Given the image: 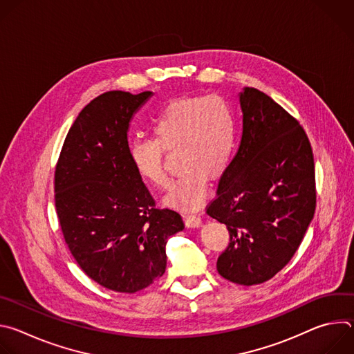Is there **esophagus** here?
Instances as JSON below:
<instances>
[{
	"mask_svg": "<svg viewBox=\"0 0 354 354\" xmlns=\"http://www.w3.org/2000/svg\"><path fill=\"white\" fill-rule=\"evenodd\" d=\"M185 223L189 228H197L201 224V218L197 214H186L185 216Z\"/></svg>",
	"mask_w": 354,
	"mask_h": 354,
	"instance_id": "34e87169",
	"label": "esophagus"
}]
</instances>
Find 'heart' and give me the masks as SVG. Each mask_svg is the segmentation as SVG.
I'll return each instance as SVG.
<instances>
[{
    "label": "heart",
    "instance_id": "1",
    "mask_svg": "<svg viewBox=\"0 0 354 354\" xmlns=\"http://www.w3.org/2000/svg\"><path fill=\"white\" fill-rule=\"evenodd\" d=\"M156 140L136 138L129 157L137 175L157 187L168 185L164 149L178 148L179 179L165 203L182 210L197 209L207 196V176H220L235 148V119L220 96H186L171 102L154 120Z\"/></svg>",
    "mask_w": 354,
    "mask_h": 354
}]
</instances>
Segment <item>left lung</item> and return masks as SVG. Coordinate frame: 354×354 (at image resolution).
I'll return each mask as SVG.
<instances>
[{
  "instance_id": "8db88e82",
  "label": "left lung",
  "mask_w": 354,
  "mask_h": 354,
  "mask_svg": "<svg viewBox=\"0 0 354 354\" xmlns=\"http://www.w3.org/2000/svg\"><path fill=\"white\" fill-rule=\"evenodd\" d=\"M242 136L207 214L227 225L218 273L236 284L272 279L294 257L315 213V169L308 137L266 93L238 95Z\"/></svg>"
}]
</instances>
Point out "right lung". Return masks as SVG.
Listing matches in <instances>:
<instances>
[{
    "instance_id": "add662e5",
    "label": "right lung",
    "mask_w": 354,
    "mask_h": 354,
    "mask_svg": "<svg viewBox=\"0 0 354 354\" xmlns=\"http://www.w3.org/2000/svg\"><path fill=\"white\" fill-rule=\"evenodd\" d=\"M154 93L109 91L81 111L55 174V200L71 255L97 284L136 292L167 269L168 238L185 228L156 203L129 157L133 116Z\"/></svg>"
}]
</instances>
